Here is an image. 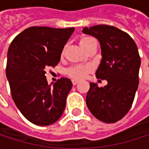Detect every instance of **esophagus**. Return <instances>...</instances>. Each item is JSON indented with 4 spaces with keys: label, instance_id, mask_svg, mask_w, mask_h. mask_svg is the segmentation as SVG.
Segmentation results:
<instances>
[{
    "label": "esophagus",
    "instance_id": "esophagus-1",
    "mask_svg": "<svg viewBox=\"0 0 149 149\" xmlns=\"http://www.w3.org/2000/svg\"><path fill=\"white\" fill-rule=\"evenodd\" d=\"M78 82H79V81L73 79V80H72V84H73V85H76V84H78Z\"/></svg>",
    "mask_w": 149,
    "mask_h": 149
}]
</instances>
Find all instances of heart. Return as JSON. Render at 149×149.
Listing matches in <instances>:
<instances>
[{
  "instance_id": "obj_1",
  "label": "heart",
  "mask_w": 149,
  "mask_h": 149,
  "mask_svg": "<svg viewBox=\"0 0 149 149\" xmlns=\"http://www.w3.org/2000/svg\"><path fill=\"white\" fill-rule=\"evenodd\" d=\"M93 40V38L91 37H83L80 40V45H84L86 44L87 42H89L90 40ZM91 70V67L90 65H73L70 68H68L67 70V74L69 75L71 77L75 78V79H81L83 77H84L86 74Z\"/></svg>"
}]
</instances>
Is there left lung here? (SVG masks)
Masks as SVG:
<instances>
[{"mask_svg":"<svg viewBox=\"0 0 149 149\" xmlns=\"http://www.w3.org/2000/svg\"><path fill=\"white\" fill-rule=\"evenodd\" d=\"M83 33L100 43L102 59L96 77L108 84L99 88L90 83L86 104L98 120L113 123L130 109L139 84L141 58L133 39L122 30L106 25L84 27Z\"/></svg>","mask_w":149,"mask_h":149,"instance_id":"obj_1","label":"left lung"}]
</instances>
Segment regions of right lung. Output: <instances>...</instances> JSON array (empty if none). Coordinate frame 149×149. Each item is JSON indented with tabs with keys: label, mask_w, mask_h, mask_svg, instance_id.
<instances>
[{
	"label": "right lung",
	"mask_w": 149,
	"mask_h": 149,
	"mask_svg": "<svg viewBox=\"0 0 149 149\" xmlns=\"http://www.w3.org/2000/svg\"><path fill=\"white\" fill-rule=\"evenodd\" d=\"M74 30L32 26L9 45L6 75L12 97L20 113L33 124L51 125L64 113L72 83L62 77L53 85L48 84L45 69L58 65Z\"/></svg>",
	"instance_id": "1"
}]
</instances>
